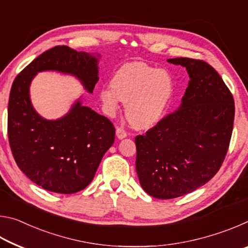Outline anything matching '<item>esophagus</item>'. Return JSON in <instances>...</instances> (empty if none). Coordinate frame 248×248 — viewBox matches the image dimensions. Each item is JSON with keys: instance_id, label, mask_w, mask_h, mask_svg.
Wrapping results in <instances>:
<instances>
[{"instance_id": "esophagus-1", "label": "esophagus", "mask_w": 248, "mask_h": 248, "mask_svg": "<svg viewBox=\"0 0 248 248\" xmlns=\"http://www.w3.org/2000/svg\"><path fill=\"white\" fill-rule=\"evenodd\" d=\"M116 134L118 139H124V138L127 137V131L123 127H118L116 129Z\"/></svg>"}]
</instances>
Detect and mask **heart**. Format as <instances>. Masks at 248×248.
I'll list each match as a JSON object with an SVG mask.
<instances>
[{
  "instance_id": "heart-1",
  "label": "heart",
  "mask_w": 248,
  "mask_h": 248,
  "mask_svg": "<svg viewBox=\"0 0 248 248\" xmlns=\"http://www.w3.org/2000/svg\"><path fill=\"white\" fill-rule=\"evenodd\" d=\"M170 75L142 62L121 66L111 78V86L100 91L107 111L115 112L119 102L125 103V114L137 128H150L158 123L173 100Z\"/></svg>"
}]
</instances>
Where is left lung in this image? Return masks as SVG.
<instances>
[{
	"label": "left lung",
	"instance_id": "8db88e82",
	"mask_svg": "<svg viewBox=\"0 0 248 248\" xmlns=\"http://www.w3.org/2000/svg\"><path fill=\"white\" fill-rule=\"evenodd\" d=\"M190 81L182 105L136 137V169L150 196L173 199L208 183L223 163L232 137L234 98L220 74L203 60L169 59Z\"/></svg>",
	"mask_w": 248,
	"mask_h": 248
}]
</instances>
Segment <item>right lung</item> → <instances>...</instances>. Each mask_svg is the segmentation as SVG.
Here are the masks:
<instances>
[{"label":"right lung","mask_w":248,"mask_h":248,"mask_svg":"<svg viewBox=\"0 0 248 248\" xmlns=\"http://www.w3.org/2000/svg\"><path fill=\"white\" fill-rule=\"evenodd\" d=\"M98 57V56H97ZM75 75L90 93L98 81L97 58L68 46H57L31 61L12 85L7 136L16 164L35 184L58 194H75L93 180L104 154L115 141L116 129L103 115L77 102L58 120L37 114L29 85L40 71Z\"/></svg>","instance_id":"1"}]
</instances>
